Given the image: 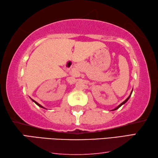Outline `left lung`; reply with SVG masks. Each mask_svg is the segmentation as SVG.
Instances as JSON below:
<instances>
[{
	"instance_id": "left-lung-1",
	"label": "left lung",
	"mask_w": 158,
	"mask_h": 158,
	"mask_svg": "<svg viewBox=\"0 0 158 158\" xmlns=\"http://www.w3.org/2000/svg\"><path fill=\"white\" fill-rule=\"evenodd\" d=\"M132 91H131V93H130V95H129V97H128L127 99H126V100H125V101H123V102L121 103V104H120V105H118V106H117V107H116V108H115V109H112V110L111 111H115V110H116V109H118V108H120V107H121V106L123 105H124V104L125 103H126L127 102V100H129V99H130V96H131V95H132Z\"/></svg>"
}]
</instances>
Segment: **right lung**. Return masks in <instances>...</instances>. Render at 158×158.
I'll list each match as a JSON object with an SVG mask.
<instances>
[{"label":"right lung","mask_w":158,"mask_h":158,"mask_svg":"<svg viewBox=\"0 0 158 158\" xmlns=\"http://www.w3.org/2000/svg\"><path fill=\"white\" fill-rule=\"evenodd\" d=\"M31 100H32V99H31ZM33 100V102H35V104H36V105H37V106H40V107H41V108H43V109H45V108L44 107V106H42L41 105H40V104H39V103H37L36 101H35V100Z\"/></svg>","instance_id":"add662e5"}]
</instances>
